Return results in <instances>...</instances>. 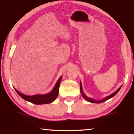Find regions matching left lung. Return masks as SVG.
I'll use <instances>...</instances> for the list:
<instances>
[{
	"mask_svg": "<svg viewBox=\"0 0 134 134\" xmlns=\"http://www.w3.org/2000/svg\"><path fill=\"white\" fill-rule=\"evenodd\" d=\"M80 93H81V94L82 95V96H83V98L85 99L86 100H87V101H88L90 102H92V103H97V104H99V103H101V102H103L104 101H106V100L109 99H110L111 98H113V96H115V95H116L117 93H118V92L119 91H120V90L121 89V86L116 91H115L114 93H112V94H111L110 95H109V96H108L107 97H105V98L103 99L102 100H94L92 98H88V97L87 96L85 95V93H83V89H82V83L81 82H80Z\"/></svg>",
	"mask_w": 134,
	"mask_h": 134,
	"instance_id": "left-lung-1",
	"label": "left lung"
}]
</instances>
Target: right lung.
Listing matches in <instances>:
<instances>
[{
  "instance_id": "1",
  "label": "right lung",
  "mask_w": 134,
  "mask_h": 134,
  "mask_svg": "<svg viewBox=\"0 0 134 134\" xmlns=\"http://www.w3.org/2000/svg\"><path fill=\"white\" fill-rule=\"evenodd\" d=\"M62 76L58 79V80L57 82L55 85L54 88L52 90L48 93L44 94H35L33 96H28V95L23 94L19 91L17 90L15 88V90L18 94L21 97L24 99L32 102L33 104H37V105H41V104H49L54 101L55 99L57 98L58 93H59V86L60 82H61Z\"/></svg>"
}]
</instances>
